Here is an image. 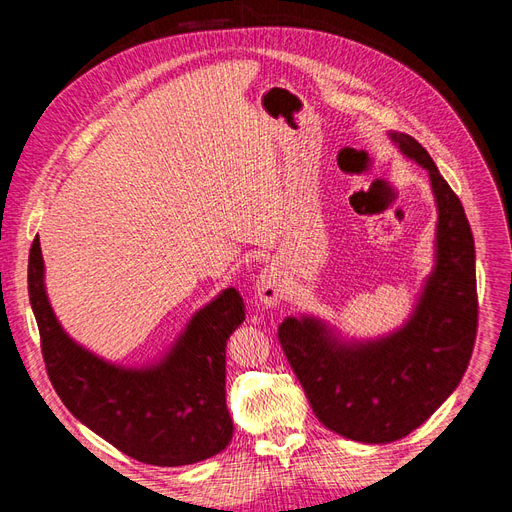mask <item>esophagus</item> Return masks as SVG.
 I'll return each instance as SVG.
<instances>
[{"mask_svg":"<svg viewBox=\"0 0 512 512\" xmlns=\"http://www.w3.org/2000/svg\"><path fill=\"white\" fill-rule=\"evenodd\" d=\"M256 297L265 307L280 305L284 299V277L277 267L262 269L256 280Z\"/></svg>","mask_w":512,"mask_h":512,"instance_id":"1","label":"esophagus"}]
</instances>
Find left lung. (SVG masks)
<instances>
[{
  "instance_id": "left-lung-1",
  "label": "left lung",
  "mask_w": 512,
  "mask_h": 512,
  "mask_svg": "<svg viewBox=\"0 0 512 512\" xmlns=\"http://www.w3.org/2000/svg\"><path fill=\"white\" fill-rule=\"evenodd\" d=\"M391 138L427 170L438 205L436 267L410 320L365 344H346L312 316L286 318L277 331L318 421L365 444L406 438L444 404L466 374L478 324L474 237L461 200L416 138Z\"/></svg>"
}]
</instances>
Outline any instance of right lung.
I'll return each instance as SVG.
<instances>
[{
    "instance_id": "obj_1",
    "label": "right lung",
    "mask_w": 512,
    "mask_h": 512,
    "mask_svg": "<svg viewBox=\"0 0 512 512\" xmlns=\"http://www.w3.org/2000/svg\"><path fill=\"white\" fill-rule=\"evenodd\" d=\"M27 290L46 374L83 425L128 457L164 468L209 459L228 446L226 342L245 320L239 290H222L192 316L164 359L143 369L108 363L61 329L44 290L38 237L29 250Z\"/></svg>"
}]
</instances>
